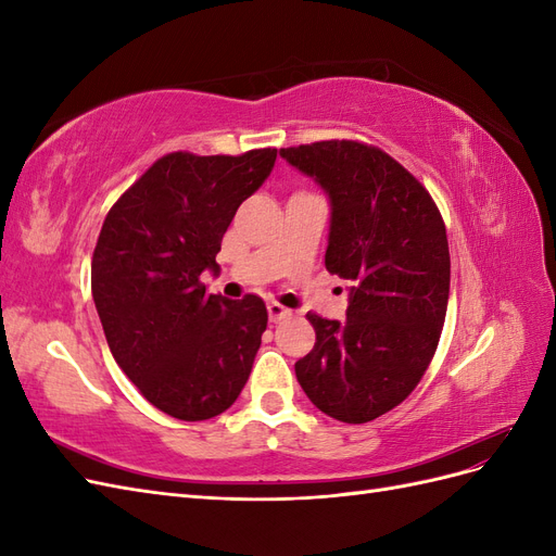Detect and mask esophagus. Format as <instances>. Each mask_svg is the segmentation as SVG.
<instances>
[{"label": "esophagus", "mask_w": 556, "mask_h": 556, "mask_svg": "<svg viewBox=\"0 0 556 556\" xmlns=\"http://www.w3.org/2000/svg\"><path fill=\"white\" fill-rule=\"evenodd\" d=\"M266 308H268V319H271V323H280V319H288L292 315V311L278 304V301H271Z\"/></svg>", "instance_id": "esophagus-1"}]
</instances>
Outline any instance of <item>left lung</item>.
Listing matches in <instances>:
<instances>
[{
	"mask_svg": "<svg viewBox=\"0 0 556 556\" xmlns=\"http://www.w3.org/2000/svg\"><path fill=\"white\" fill-rule=\"evenodd\" d=\"M331 199L327 271L352 282L348 317L306 313L315 345L294 364L325 415L364 425L415 390L439 348L450 299L443 215L378 146L331 139L280 148Z\"/></svg>",
	"mask_w": 556,
	"mask_h": 556,
	"instance_id": "obj_1",
	"label": "left lung"
}]
</instances>
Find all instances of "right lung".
Returning <instances> with one entry per match:
<instances>
[{
  "mask_svg": "<svg viewBox=\"0 0 556 556\" xmlns=\"http://www.w3.org/2000/svg\"><path fill=\"white\" fill-rule=\"evenodd\" d=\"M278 150L166 153L111 206L92 296L111 355L146 401L182 422L225 413L248 382L268 313L262 296L208 294L201 274Z\"/></svg>",
  "mask_w": 556,
  "mask_h": 556,
  "instance_id": "add662e5",
  "label": "right lung"
}]
</instances>
